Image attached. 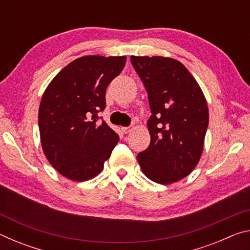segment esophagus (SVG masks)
Wrapping results in <instances>:
<instances>
[{"mask_svg": "<svg viewBox=\"0 0 250 250\" xmlns=\"http://www.w3.org/2000/svg\"><path fill=\"white\" fill-rule=\"evenodd\" d=\"M132 130H133V126H124V128H122V132L126 134V133L132 132Z\"/></svg>", "mask_w": 250, "mask_h": 250, "instance_id": "obj_1", "label": "esophagus"}]
</instances>
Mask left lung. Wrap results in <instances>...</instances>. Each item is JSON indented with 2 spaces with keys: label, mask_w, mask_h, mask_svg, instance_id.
Instances as JSON below:
<instances>
[{
  "label": "left lung",
  "mask_w": 250,
  "mask_h": 250,
  "mask_svg": "<svg viewBox=\"0 0 250 250\" xmlns=\"http://www.w3.org/2000/svg\"><path fill=\"white\" fill-rule=\"evenodd\" d=\"M145 84L152 115L150 146L137 159L151 181L171 184L197 166L208 125V108L200 84L179 61L131 56Z\"/></svg>",
  "instance_id": "1"
}]
</instances>
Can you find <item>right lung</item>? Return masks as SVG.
<instances>
[{
  "label": "right lung",
  "mask_w": 250,
  "mask_h": 250,
  "mask_svg": "<svg viewBox=\"0 0 250 250\" xmlns=\"http://www.w3.org/2000/svg\"><path fill=\"white\" fill-rule=\"evenodd\" d=\"M125 56L98 55L75 59L49 83L42 97L39 126L48 162L71 181L99 174L119 135L98 112L105 108V89L125 65Z\"/></svg>",
  "instance_id": "add662e5"
}]
</instances>
